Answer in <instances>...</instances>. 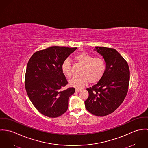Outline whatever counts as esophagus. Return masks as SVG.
Returning <instances> with one entry per match:
<instances>
[{"mask_svg":"<svg viewBox=\"0 0 148 148\" xmlns=\"http://www.w3.org/2000/svg\"><path fill=\"white\" fill-rule=\"evenodd\" d=\"M82 91V90H81V89L75 88V92H80V91Z\"/></svg>","mask_w":148,"mask_h":148,"instance_id":"34e87169","label":"esophagus"}]
</instances>
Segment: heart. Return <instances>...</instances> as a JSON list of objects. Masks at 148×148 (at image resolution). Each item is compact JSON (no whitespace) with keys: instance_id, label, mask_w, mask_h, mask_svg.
I'll return each instance as SVG.
<instances>
[{"instance_id":"heart-1","label":"heart","mask_w":148,"mask_h":148,"mask_svg":"<svg viewBox=\"0 0 148 148\" xmlns=\"http://www.w3.org/2000/svg\"><path fill=\"white\" fill-rule=\"evenodd\" d=\"M75 61L82 67L79 75L74 77L69 81V85L76 88H81L88 82L94 84L99 82L104 75L106 65L105 61L100 57L94 58L91 55L81 52L74 57ZM70 62L66 59L61 65V71L64 75L70 77L71 75Z\"/></svg>"}]
</instances>
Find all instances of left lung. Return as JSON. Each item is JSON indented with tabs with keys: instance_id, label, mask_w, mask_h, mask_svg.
Returning <instances> with one entry per match:
<instances>
[{
	"instance_id": "1",
	"label": "left lung",
	"mask_w": 148,
	"mask_h": 148,
	"mask_svg": "<svg viewBox=\"0 0 148 148\" xmlns=\"http://www.w3.org/2000/svg\"><path fill=\"white\" fill-rule=\"evenodd\" d=\"M106 65L101 79L92 87L87 88L88 97L84 101L86 110L92 115H109L120 106L125 98L130 79V69L127 61L113 48L96 47Z\"/></svg>"
}]
</instances>
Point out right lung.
I'll list each match as a JSON object with an SVG mask.
<instances>
[{
    "mask_svg": "<svg viewBox=\"0 0 148 148\" xmlns=\"http://www.w3.org/2000/svg\"><path fill=\"white\" fill-rule=\"evenodd\" d=\"M77 48L51 47L35 52L26 69L25 86L35 108L42 115L57 117L68 108L69 97L75 88H61L68 83L61 71L62 62Z\"/></svg>",
    "mask_w": 148,
    "mask_h": 148,
    "instance_id": "1",
    "label": "right lung"
}]
</instances>
